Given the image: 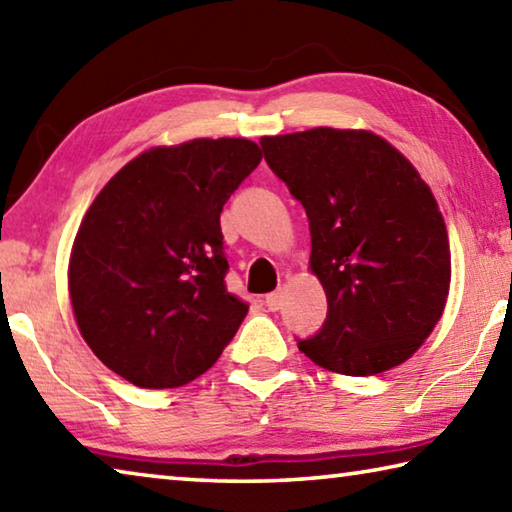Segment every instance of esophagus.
Here are the masks:
<instances>
[{"mask_svg":"<svg viewBox=\"0 0 512 512\" xmlns=\"http://www.w3.org/2000/svg\"><path fill=\"white\" fill-rule=\"evenodd\" d=\"M264 305L268 307V311H277V309L282 307V293L280 291L268 293V296L264 298Z\"/></svg>","mask_w":512,"mask_h":512,"instance_id":"34e87169","label":"esophagus"}]
</instances>
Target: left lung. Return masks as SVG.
I'll return each instance as SVG.
<instances>
[{
	"label": "left lung",
	"instance_id": "1",
	"mask_svg": "<svg viewBox=\"0 0 512 512\" xmlns=\"http://www.w3.org/2000/svg\"><path fill=\"white\" fill-rule=\"evenodd\" d=\"M264 160L302 203L327 318L300 352L332 372L400 366L443 316L452 262L443 214L404 155L368 131L262 137Z\"/></svg>",
	"mask_w": 512,
	"mask_h": 512
}]
</instances>
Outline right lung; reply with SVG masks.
<instances>
[{"label": "right lung", "mask_w": 512, "mask_h": 512, "mask_svg": "<svg viewBox=\"0 0 512 512\" xmlns=\"http://www.w3.org/2000/svg\"><path fill=\"white\" fill-rule=\"evenodd\" d=\"M262 160L250 140L144 151L94 198L69 259L85 343L140 388H176L221 357L248 314L225 287L221 212Z\"/></svg>", "instance_id": "obj_1"}]
</instances>
